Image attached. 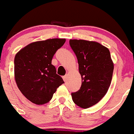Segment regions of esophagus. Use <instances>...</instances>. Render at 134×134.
<instances>
[{
  "label": "esophagus",
  "instance_id": "obj_1",
  "mask_svg": "<svg viewBox=\"0 0 134 134\" xmlns=\"http://www.w3.org/2000/svg\"><path fill=\"white\" fill-rule=\"evenodd\" d=\"M67 79H68V75H64V76L63 77V79H64V81L65 82H66V81H67Z\"/></svg>",
  "mask_w": 134,
  "mask_h": 134
}]
</instances>
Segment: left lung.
I'll list each match as a JSON object with an SVG mask.
<instances>
[{
	"label": "left lung",
	"instance_id": "left-lung-1",
	"mask_svg": "<svg viewBox=\"0 0 134 134\" xmlns=\"http://www.w3.org/2000/svg\"><path fill=\"white\" fill-rule=\"evenodd\" d=\"M77 56L81 86L71 94L72 100L81 108H88L103 99L111 84L114 64L108 48L84 40H70Z\"/></svg>",
	"mask_w": 134,
	"mask_h": 134
}]
</instances>
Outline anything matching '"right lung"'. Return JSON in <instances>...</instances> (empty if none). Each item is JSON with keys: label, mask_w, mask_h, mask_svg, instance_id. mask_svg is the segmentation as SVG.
<instances>
[{"label": "right lung", "mask_w": 134, "mask_h": 134, "mask_svg": "<svg viewBox=\"0 0 134 134\" xmlns=\"http://www.w3.org/2000/svg\"><path fill=\"white\" fill-rule=\"evenodd\" d=\"M66 40L53 38L32 42L18 52L14 59V76L18 88L31 102L48 103L57 88L64 83L56 73L51 61Z\"/></svg>", "instance_id": "obj_1"}]
</instances>
